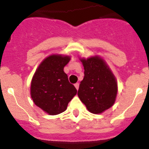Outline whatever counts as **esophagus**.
I'll return each instance as SVG.
<instances>
[{"label":"esophagus","instance_id":"esophagus-1","mask_svg":"<svg viewBox=\"0 0 149 149\" xmlns=\"http://www.w3.org/2000/svg\"><path fill=\"white\" fill-rule=\"evenodd\" d=\"M74 86H75L76 89L78 90V89H79V84H78V83H76V84H74Z\"/></svg>","mask_w":149,"mask_h":149}]
</instances>
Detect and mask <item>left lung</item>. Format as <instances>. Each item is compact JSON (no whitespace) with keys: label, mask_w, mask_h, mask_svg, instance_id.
Segmentation results:
<instances>
[{"label":"left lung","mask_w":149,"mask_h":149,"mask_svg":"<svg viewBox=\"0 0 149 149\" xmlns=\"http://www.w3.org/2000/svg\"><path fill=\"white\" fill-rule=\"evenodd\" d=\"M84 77L80 84L77 95L90 113L99 114L114 104L117 81L104 60L98 56L81 58Z\"/></svg>","instance_id":"left-lung-1"}]
</instances>
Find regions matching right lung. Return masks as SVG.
<instances>
[{
	"mask_svg": "<svg viewBox=\"0 0 149 149\" xmlns=\"http://www.w3.org/2000/svg\"><path fill=\"white\" fill-rule=\"evenodd\" d=\"M70 59L62 54L50 55L39 64L31 81L30 95L34 104L49 115L65 111L77 94L63 71Z\"/></svg>",
	"mask_w": 149,
	"mask_h": 149,
	"instance_id": "add662e5",
	"label": "right lung"
}]
</instances>
